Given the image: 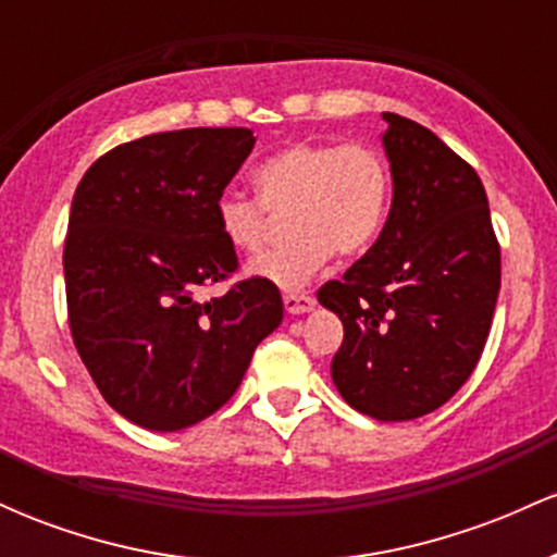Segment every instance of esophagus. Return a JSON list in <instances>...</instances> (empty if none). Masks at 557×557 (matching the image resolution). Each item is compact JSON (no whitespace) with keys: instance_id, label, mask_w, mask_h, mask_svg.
<instances>
[{"instance_id":"esophagus-1","label":"esophagus","mask_w":557,"mask_h":557,"mask_svg":"<svg viewBox=\"0 0 557 557\" xmlns=\"http://www.w3.org/2000/svg\"><path fill=\"white\" fill-rule=\"evenodd\" d=\"M283 304L287 314H306V311L314 309V298L306 296V293H285Z\"/></svg>"}]
</instances>
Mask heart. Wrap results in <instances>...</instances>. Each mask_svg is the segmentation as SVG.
Here are the masks:
<instances>
[{"mask_svg":"<svg viewBox=\"0 0 557 557\" xmlns=\"http://www.w3.org/2000/svg\"><path fill=\"white\" fill-rule=\"evenodd\" d=\"M259 198L225 190L214 203L216 227L235 251L259 253L270 240L272 214L287 216L285 246L253 259L248 272L277 287L309 283L335 257L372 251L387 225L393 172L367 144L298 140L257 168Z\"/></svg>","mask_w":557,"mask_h":557,"instance_id":"obj_1","label":"heart"}]
</instances>
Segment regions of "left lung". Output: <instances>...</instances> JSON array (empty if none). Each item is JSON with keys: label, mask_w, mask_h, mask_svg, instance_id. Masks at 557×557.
Listing matches in <instances>:
<instances>
[{"label": "left lung", "mask_w": 557, "mask_h": 557, "mask_svg": "<svg viewBox=\"0 0 557 557\" xmlns=\"http://www.w3.org/2000/svg\"><path fill=\"white\" fill-rule=\"evenodd\" d=\"M385 120L387 225L317 298L345 330L332 359L345 403L376 421H411L445 406L476 369L500 290V243L476 170L430 127Z\"/></svg>", "instance_id": "left-lung-1"}]
</instances>
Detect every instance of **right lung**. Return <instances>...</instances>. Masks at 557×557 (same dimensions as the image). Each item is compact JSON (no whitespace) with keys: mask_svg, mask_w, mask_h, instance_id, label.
Returning <instances> with one entry per match:
<instances>
[{"mask_svg":"<svg viewBox=\"0 0 557 557\" xmlns=\"http://www.w3.org/2000/svg\"><path fill=\"white\" fill-rule=\"evenodd\" d=\"M253 144L248 127L151 133L96 159L75 188L70 332L104 400L146 430L212 417L283 322V298L261 277L201 298L238 272L214 203Z\"/></svg>","mask_w":557,"mask_h":557,"instance_id":"right-lung-1","label":"right lung"}]
</instances>
